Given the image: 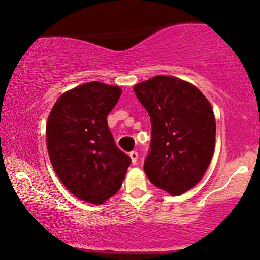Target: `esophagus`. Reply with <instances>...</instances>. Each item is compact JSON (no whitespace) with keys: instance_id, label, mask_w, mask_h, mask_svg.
<instances>
[{"instance_id":"1","label":"esophagus","mask_w":260,"mask_h":260,"mask_svg":"<svg viewBox=\"0 0 260 260\" xmlns=\"http://www.w3.org/2000/svg\"><path fill=\"white\" fill-rule=\"evenodd\" d=\"M129 158H131V160H132V164H133V165H135V164H137V161H138V153L137 152H131L129 153Z\"/></svg>"}]
</instances>
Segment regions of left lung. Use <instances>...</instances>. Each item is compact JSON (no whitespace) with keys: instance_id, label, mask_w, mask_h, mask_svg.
<instances>
[{"instance_id":"8db88e82","label":"left lung","mask_w":260,"mask_h":260,"mask_svg":"<svg viewBox=\"0 0 260 260\" xmlns=\"http://www.w3.org/2000/svg\"><path fill=\"white\" fill-rule=\"evenodd\" d=\"M133 89L152 123L145 173L168 194H184L202 180L213 156V108L194 85L174 76L156 75Z\"/></svg>"}]
</instances>
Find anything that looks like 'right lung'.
I'll return each mask as SVG.
<instances>
[{"instance_id": "1", "label": "right lung", "mask_w": 260, "mask_h": 260, "mask_svg": "<svg viewBox=\"0 0 260 260\" xmlns=\"http://www.w3.org/2000/svg\"><path fill=\"white\" fill-rule=\"evenodd\" d=\"M118 86L92 81L64 92L46 126L54 171L72 194L101 205L121 187L131 158L116 147L107 115L119 101Z\"/></svg>"}]
</instances>
